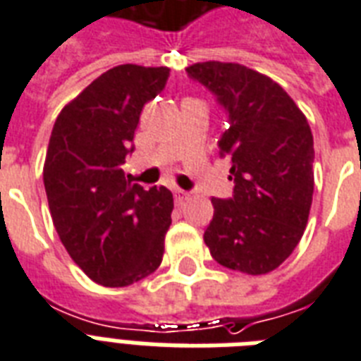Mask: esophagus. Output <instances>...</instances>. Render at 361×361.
Returning <instances> with one entry per match:
<instances>
[{
    "label": "esophagus",
    "instance_id": "esophagus-1",
    "mask_svg": "<svg viewBox=\"0 0 361 361\" xmlns=\"http://www.w3.org/2000/svg\"><path fill=\"white\" fill-rule=\"evenodd\" d=\"M188 199V192H184V190H175V203L180 207Z\"/></svg>",
    "mask_w": 361,
    "mask_h": 361
}]
</instances>
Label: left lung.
Segmentation results:
<instances>
[{
  "label": "left lung",
  "mask_w": 361,
  "mask_h": 361,
  "mask_svg": "<svg viewBox=\"0 0 361 361\" xmlns=\"http://www.w3.org/2000/svg\"><path fill=\"white\" fill-rule=\"evenodd\" d=\"M226 108L229 128L218 141L231 158L233 197H212L204 244L221 267L261 276L298 246L313 201V134L285 89L238 63L186 68Z\"/></svg>",
  "instance_id": "obj_1"
}]
</instances>
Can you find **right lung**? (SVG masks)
<instances>
[{
  "mask_svg": "<svg viewBox=\"0 0 361 361\" xmlns=\"http://www.w3.org/2000/svg\"><path fill=\"white\" fill-rule=\"evenodd\" d=\"M167 66L119 65L71 100L50 135L44 188L63 246L104 287H126L160 267L173 194L126 180L141 109L166 87Z\"/></svg>",
  "mask_w": 361,
  "mask_h": 361,
  "instance_id": "right-lung-1",
  "label": "right lung"
}]
</instances>
